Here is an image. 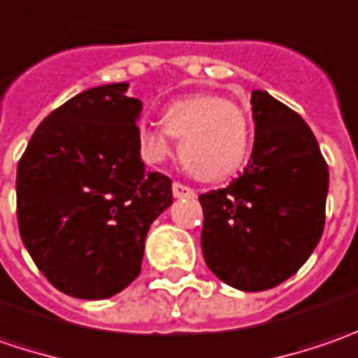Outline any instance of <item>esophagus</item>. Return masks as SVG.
Instances as JSON below:
<instances>
[{"mask_svg": "<svg viewBox=\"0 0 358 358\" xmlns=\"http://www.w3.org/2000/svg\"><path fill=\"white\" fill-rule=\"evenodd\" d=\"M172 194L174 198H194V190L186 184H180V182H174L172 184Z\"/></svg>", "mask_w": 358, "mask_h": 358, "instance_id": "esophagus-1", "label": "esophagus"}]
</instances>
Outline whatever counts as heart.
Instances as JSON below:
<instances>
[{
  "instance_id": "1",
  "label": "heart",
  "mask_w": 358,
  "mask_h": 358,
  "mask_svg": "<svg viewBox=\"0 0 358 358\" xmlns=\"http://www.w3.org/2000/svg\"><path fill=\"white\" fill-rule=\"evenodd\" d=\"M164 130L142 124L138 144L150 162L170 154L178 138L182 166L198 180H224L241 168L252 144V124L241 103L212 94H196L170 103L162 114Z\"/></svg>"
}]
</instances>
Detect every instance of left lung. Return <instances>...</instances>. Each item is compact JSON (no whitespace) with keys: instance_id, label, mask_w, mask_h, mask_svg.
I'll return each instance as SVG.
<instances>
[{"instance_id":"1","label":"left lung","mask_w":358,"mask_h":358,"mask_svg":"<svg viewBox=\"0 0 358 358\" xmlns=\"http://www.w3.org/2000/svg\"><path fill=\"white\" fill-rule=\"evenodd\" d=\"M255 146L226 188L198 196L202 255L226 285L278 287L315 250L324 228L329 166L303 117L271 94L252 92Z\"/></svg>"}]
</instances>
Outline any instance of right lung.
Segmentation results:
<instances>
[{"label":"right lung","mask_w":358,"mask_h":358,"mask_svg":"<svg viewBox=\"0 0 358 358\" xmlns=\"http://www.w3.org/2000/svg\"><path fill=\"white\" fill-rule=\"evenodd\" d=\"M126 87H92L55 108L17 164L20 236L41 274L76 299L128 287L150 224L172 204V180L140 158L142 103Z\"/></svg>","instance_id":"obj_1"}]
</instances>
